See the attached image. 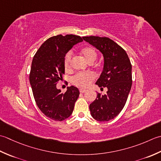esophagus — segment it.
<instances>
[{"mask_svg":"<svg viewBox=\"0 0 161 161\" xmlns=\"http://www.w3.org/2000/svg\"><path fill=\"white\" fill-rule=\"evenodd\" d=\"M79 91H80V93H84V92H86L87 90H85V89H83V88H81V89L79 90Z\"/></svg>","mask_w":161,"mask_h":161,"instance_id":"1","label":"esophagus"}]
</instances>
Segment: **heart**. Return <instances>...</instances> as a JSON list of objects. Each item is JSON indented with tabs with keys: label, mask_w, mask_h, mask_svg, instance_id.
<instances>
[{
	"label": "heart",
	"mask_w": 161,
	"mask_h": 161,
	"mask_svg": "<svg viewBox=\"0 0 161 161\" xmlns=\"http://www.w3.org/2000/svg\"><path fill=\"white\" fill-rule=\"evenodd\" d=\"M81 53L90 63H92L97 58V51L92 47H85L83 48L81 51ZM71 56L72 54L71 52H68L64 55L63 64L64 69L66 71H69L71 69ZM94 79V76L91 72H80V73H78L72 76L71 83L77 87H87Z\"/></svg>",
	"instance_id": "heart-1"
}]
</instances>
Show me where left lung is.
<instances>
[{
	"instance_id": "8db88e82",
	"label": "left lung",
	"mask_w": 161,
	"mask_h": 161,
	"mask_svg": "<svg viewBox=\"0 0 161 161\" xmlns=\"http://www.w3.org/2000/svg\"><path fill=\"white\" fill-rule=\"evenodd\" d=\"M96 47L103 55V69L96 85L106 94H97V99L90 105L91 115L99 122L114 119L126 104L132 85V66L124 49L108 37L90 36L83 37Z\"/></svg>"
}]
</instances>
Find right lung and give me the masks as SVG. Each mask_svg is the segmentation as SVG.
I'll return each instance as SVG.
<instances>
[{
    "label": "right lung",
    "instance_id": "1",
    "mask_svg": "<svg viewBox=\"0 0 161 161\" xmlns=\"http://www.w3.org/2000/svg\"><path fill=\"white\" fill-rule=\"evenodd\" d=\"M81 42L83 39L78 35L53 36L42 44L32 59L29 79L35 102L42 113L54 121L69 117L79 97L77 87H67L62 93L56 85L64 74V55Z\"/></svg>",
    "mask_w": 161,
    "mask_h": 161
}]
</instances>
